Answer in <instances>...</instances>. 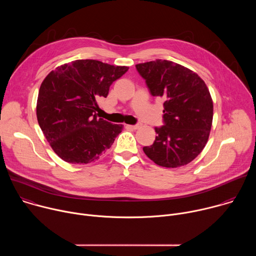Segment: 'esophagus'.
I'll return each mask as SVG.
<instances>
[{"label": "esophagus", "instance_id": "34e87169", "mask_svg": "<svg viewBox=\"0 0 256 256\" xmlns=\"http://www.w3.org/2000/svg\"><path fill=\"white\" fill-rule=\"evenodd\" d=\"M140 126V124H126V128H132V130H138V128Z\"/></svg>", "mask_w": 256, "mask_h": 256}]
</instances>
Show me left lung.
Listing matches in <instances>:
<instances>
[{"label":"left lung","instance_id":"left-lung-1","mask_svg":"<svg viewBox=\"0 0 256 256\" xmlns=\"http://www.w3.org/2000/svg\"><path fill=\"white\" fill-rule=\"evenodd\" d=\"M152 96L165 99L164 126L142 150L157 165L176 168L202 151L212 122V100L206 83L190 68L166 60L136 64Z\"/></svg>","mask_w":256,"mask_h":256}]
</instances>
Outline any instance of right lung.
Wrapping results in <instances>:
<instances>
[{
    "instance_id": "add662e5",
    "label": "right lung",
    "mask_w": 256,
    "mask_h": 256,
    "mask_svg": "<svg viewBox=\"0 0 256 256\" xmlns=\"http://www.w3.org/2000/svg\"><path fill=\"white\" fill-rule=\"evenodd\" d=\"M128 66L78 60L52 70L38 92L36 116L52 150L64 161L87 164L112 147L122 124L99 118L97 102Z\"/></svg>"
}]
</instances>
